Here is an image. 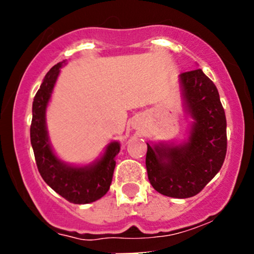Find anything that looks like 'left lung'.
<instances>
[{
  "label": "left lung",
  "mask_w": 254,
  "mask_h": 254,
  "mask_svg": "<svg viewBox=\"0 0 254 254\" xmlns=\"http://www.w3.org/2000/svg\"><path fill=\"white\" fill-rule=\"evenodd\" d=\"M185 109L193 119L188 142L148 145V179L164 196H196L218 173L227 153V121L218 90L202 69L180 74Z\"/></svg>",
  "instance_id": "1"
}]
</instances>
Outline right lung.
Instances as JSON below:
<instances>
[{
    "mask_svg": "<svg viewBox=\"0 0 254 254\" xmlns=\"http://www.w3.org/2000/svg\"><path fill=\"white\" fill-rule=\"evenodd\" d=\"M64 63L65 61L52 66L34 97L31 144L38 171L44 182L70 203L87 204L100 199L109 191L116 167L115 157L121 150V144L118 142H111L100 160L82 167L64 164L55 155L46 130L45 112Z\"/></svg>",
    "mask_w": 254,
    "mask_h": 254,
    "instance_id": "obj_1",
    "label": "right lung"
}]
</instances>
